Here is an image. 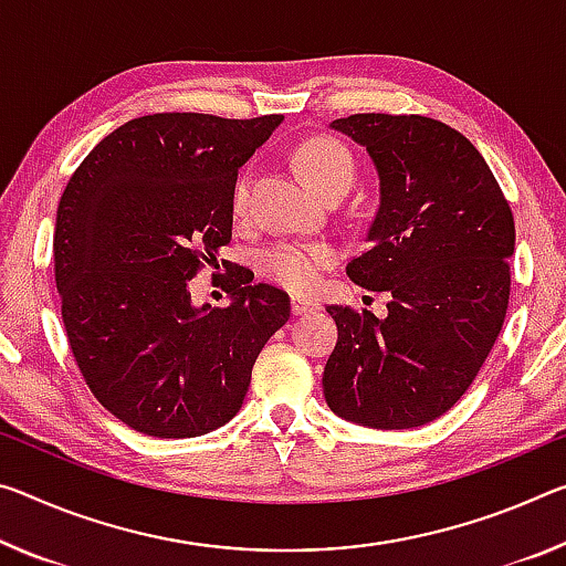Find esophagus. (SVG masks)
Wrapping results in <instances>:
<instances>
[{
    "instance_id": "esophagus-1",
    "label": "esophagus",
    "mask_w": 566,
    "mask_h": 566,
    "mask_svg": "<svg viewBox=\"0 0 566 566\" xmlns=\"http://www.w3.org/2000/svg\"><path fill=\"white\" fill-rule=\"evenodd\" d=\"M319 310V302L315 300H307V297H292V312L297 317L302 315H312V312Z\"/></svg>"
}]
</instances>
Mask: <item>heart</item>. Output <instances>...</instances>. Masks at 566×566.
Wrapping results in <instances>:
<instances>
[{
	"label": "heart",
	"instance_id": "1",
	"mask_svg": "<svg viewBox=\"0 0 566 566\" xmlns=\"http://www.w3.org/2000/svg\"><path fill=\"white\" fill-rule=\"evenodd\" d=\"M297 164L307 181L325 193L332 186H353L355 164L347 150L332 138H310L297 150ZM247 178H241L234 191V211L247 206ZM337 251L325 241H280L262 254V269L274 282L292 292H310L319 284L325 269L335 264Z\"/></svg>",
	"mask_w": 566,
	"mask_h": 566
}]
</instances>
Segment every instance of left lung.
<instances>
[{
    "label": "left lung",
    "mask_w": 566,
    "mask_h": 566,
    "mask_svg": "<svg viewBox=\"0 0 566 566\" xmlns=\"http://www.w3.org/2000/svg\"><path fill=\"white\" fill-rule=\"evenodd\" d=\"M329 128L370 154L380 206L347 276L388 292V317L332 304L322 375L335 416L380 430L426 426L476 378L511 290L514 217L473 143L423 115L357 113Z\"/></svg>",
    "instance_id": "left-lung-1"
}]
</instances>
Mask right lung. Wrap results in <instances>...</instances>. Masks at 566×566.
Returning <instances> with one entry per match:
<instances>
[{
    "instance_id": "right-lung-1",
    "label": "right lung",
    "mask_w": 566,
    "mask_h": 566,
    "mask_svg": "<svg viewBox=\"0 0 566 566\" xmlns=\"http://www.w3.org/2000/svg\"><path fill=\"white\" fill-rule=\"evenodd\" d=\"M284 115L156 113L105 136L65 186L55 282L70 349L103 408L138 433L193 438L237 416L290 297L241 266L229 307L188 282L231 241L239 168Z\"/></svg>"
}]
</instances>
